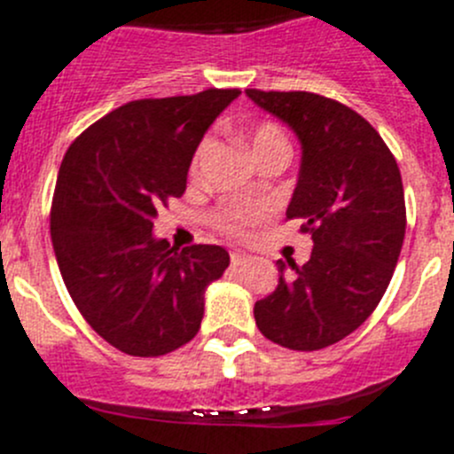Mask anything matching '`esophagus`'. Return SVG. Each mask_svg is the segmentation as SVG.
<instances>
[{"label": "esophagus", "mask_w": 454, "mask_h": 454, "mask_svg": "<svg viewBox=\"0 0 454 454\" xmlns=\"http://www.w3.org/2000/svg\"><path fill=\"white\" fill-rule=\"evenodd\" d=\"M249 261H252V256H247V254H243V252H231V265H234V267L247 265Z\"/></svg>", "instance_id": "obj_1"}]
</instances>
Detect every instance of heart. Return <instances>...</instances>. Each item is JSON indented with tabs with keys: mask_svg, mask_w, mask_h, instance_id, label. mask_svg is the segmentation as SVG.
Wrapping results in <instances>:
<instances>
[{
	"mask_svg": "<svg viewBox=\"0 0 454 454\" xmlns=\"http://www.w3.org/2000/svg\"><path fill=\"white\" fill-rule=\"evenodd\" d=\"M270 146H289L287 137L276 124H258L252 133L254 153L270 149ZM262 215H265V207L261 205H230L215 211L214 223L224 234H243L249 224L258 223Z\"/></svg>",
	"mask_w": 454,
	"mask_h": 454,
	"instance_id": "b5f03b06",
	"label": "heart"
}]
</instances>
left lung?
<instances>
[{"instance_id": "obj_1", "label": "left lung", "mask_w": 454, "mask_h": 454, "mask_svg": "<svg viewBox=\"0 0 454 454\" xmlns=\"http://www.w3.org/2000/svg\"><path fill=\"white\" fill-rule=\"evenodd\" d=\"M245 93L299 136V183L287 220H301L314 249L305 265L278 261V287L256 301L258 330L312 352L352 334L386 294L405 236L395 155L377 129L340 102L308 90Z\"/></svg>"}]
</instances>
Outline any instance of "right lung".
<instances>
[{
  "label": "right lung",
  "instance_id": "right-lung-1",
  "mask_svg": "<svg viewBox=\"0 0 454 454\" xmlns=\"http://www.w3.org/2000/svg\"><path fill=\"white\" fill-rule=\"evenodd\" d=\"M240 95L136 100L68 146L51 207V239L73 303L106 343L160 356L200 330L205 289L230 267L218 245L176 249L151 236L158 207L180 198L202 136Z\"/></svg>",
  "mask_w": 454,
  "mask_h": 454
}]
</instances>
